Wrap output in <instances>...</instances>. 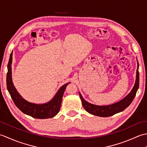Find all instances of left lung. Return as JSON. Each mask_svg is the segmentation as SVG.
<instances>
[{
	"label": "left lung",
	"instance_id": "left-lung-1",
	"mask_svg": "<svg viewBox=\"0 0 147 147\" xmlns=\"http://www.w3.org/2000/svg\"><path fill=\"white\" fill-rule=\"evenodd\" d=\"M138 67L139 64L138 63V67L136 70V78L135 86H133L131 91L127 95L125 98H124L121 101L117 103H115L114 104L109 105H104L100 106L96 105L94 104H92L90 103L86 102L85 99L83 98V96L79 93L80 98L82 100V105L84 109L92 115H96L99 117H109L117 114L118 112L123 111L124 109L127 108L130 105L131 103L133 100L134 98L135 97L136 93L137 90L139 88V72H138Z\"/></svg>",
	"mask_w": 147,
	"mask_h": 147
}]
</instances>
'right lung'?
Masks as SVG:
<instances>
[{
	"label": "right lung",
	"instance_id": "right-lung-1",
	"mask_svg": "<svg viewBox=\"0 0 147 147\" xmlns=\"http://www.w3.org/2000/svg\"><path fill=\"white\" fill-rule=\"evenodd\" d=\"M12 60V52L10 55L7 64V73L6 78L7 88L13 100L14 104L24 114L36 119H48L55 116L60 110L61 102L64 91L69 83L62 86L59 89L54 97L51 101L43 104H33L26 100L20 95L13 85L12 81L11 64Z\"/></svg>",
	"mask_w": 147,
	"mask_h": 147
}]
</instances>
